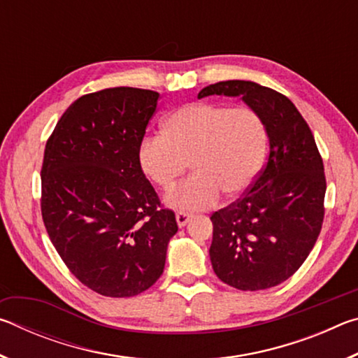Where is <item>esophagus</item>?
I'll use <instances>...</instances> for the list:
<instances>
[{"label": "esophagus", "instance_id": "1", "mask_svg": "<svg viewBox=\"0 0 358 358\" xmlns=\"http://www.w3.org/2000/svg\"><path fill=\"white\" fill-rule=\"evenodd\" d=\"M175 217H177V224L178 227H185L187 221L191 220V215L186 213V211H177V215H175Z\"/></svg>", "mask_w": 358, "mask_h": 358}]
</instances>
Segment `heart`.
Segmentation results:
<instances>
[{
	"instance_id": "obj_1",
	"label": "heart",
	"mask_w": 358,
	"mask_h": 358,
	"mask_svg": "<svg viewBox=\"0 0 358 358\" xmlns=\"http://www.w3.org/2000/svg\"><path fill=\"white\" fill-rule=\"evenodd\" d=\"M266 128L251 107L189 102L167 115L161 136L143 138L137 159L151 183L169 191L189 162L192 177L167 196L181 210L208 208L221 194L237 199L250 189L262 169Z\"/></svg>"
}]
</instances>
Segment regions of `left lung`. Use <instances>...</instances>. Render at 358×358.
I'll use <instances>...</instances> for the list:
<instances>
[{
  "label": "left lung",
  "instance_id": "left-lung-1",
  "mask_svg": "<svg viewBox=\"0 0 358 358\" xmlns=\"http://www.w3.org/2000/svg\"><path fill=\"white\" fill-rule=\"evenodd\" d=\"M240 96L262 117L270 151L243 197L211 215L210 259L216 276L240 290H262L292 276L322 229L325 173L310 126L292 101L268 87L227 80L197 98Z\"/></svg>",
  "mask_w": 358,
  "mask_h": 358
}]
</instances>
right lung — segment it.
Returning a JSON list of instances; mask_svg holds the SVG:
<instances>
[{
	"label": "right lung",
	"mask_w": 358,
	"mask_h": 358,
	"mask_svg": "<svg viewBox=\"0 0 358 358\" xmlns=\"http://www.w3.org/2000/svg\"><path fill=\"white\" fill-rule=\"evenodd\" d=\"M159 93L117 87L72 102L48 137L41 211L78 281L104 296H134L159 280L178 226L137 159Z\"/></svg>",
	"instance_id": "obj_1"
}]
</instances>
